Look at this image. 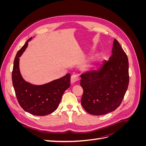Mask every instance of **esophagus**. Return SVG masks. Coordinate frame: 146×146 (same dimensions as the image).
<instances>
[{
	"label": "esophagus",
	"instance_id": "34e87169",
	"mask_svg": "<svg viewBox=\"0 0 146 146\" xmlns=\"http://www.w3.org/2000/svg\"><path fill=\"white\" fill-rule=\"evenodd\" d=\"M79 78L78 77L76 74H73L71 76V78H70V82L72 83H75L78 81Z\"/></svg>",
	"mask_w": 146,
	"mask_h": 146
}]
</instances>
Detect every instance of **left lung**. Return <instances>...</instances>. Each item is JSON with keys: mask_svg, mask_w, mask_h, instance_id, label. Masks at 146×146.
Segmentation results:
<instances>
[{"mask_svg": "<svg viewBox=\"0 0 146 146\" xmlns=\"http://www.w3.org/2000/svg\"><path fill=\"white\" fill-rule=\"evenodd\" d=\"M112 55L97 69L81 75V104L92 115H103L121 105L129 83V60L116 39Z\"/></svg>", "mask_w": 146, "mask_h": 146, "instance_id": "obj_1", "label": "left lung"}]
</instances>
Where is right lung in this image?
Listing matches in <instances>:
<instances>
[{
  "label": "right lung",
  "mask_w": 146,
  "mask_h": 146,
  "mask_svg": "<svg viewBox=\"0 0 146 146\" xmlns=\"http://www.w3.org/2000/svg\"><path fill=\"white\" fill-rule=\"evenodd\" d=\"M30 38L17 52L12 72V82L17 100L24 110L36 116H45L55 111L64 91L70 86V75L43 85H33L23 78L19 69V57L25 50Z\"/></svg>",
  "instance_id": "1"
}]
</instances>
